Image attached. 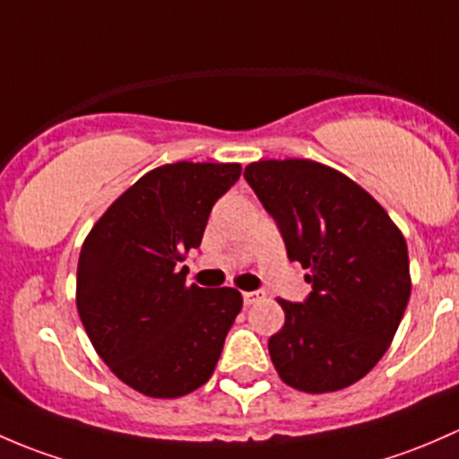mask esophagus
<instances>
[{
  "label": "esophagus",
  "mask_w": 459,
  "mask_h": 459,
  "mask_svg": "<svg viewBox=\"0 0 459 459\" xmlns=\"http://www.w3.org/2000/svg\"><path fill=\"white\" fill-rule=\"evenodd\" d=\"M263 299V291H243V302L245 305H254L256 300Z\"/></svg>",
  "instance_id": "34e87169"
}]
</instances>
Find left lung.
<instances>
[{
  "label": "left lung",
  "mask_w": 459,
  "mask_h": 459,
  "mask_svg": "<svg viewBox=\"0 0 459 459\" xmlns=\"http://www.w3.org/2000/svg\"><path fill=\"white\" fill-rule=\"evenodd\" d=\"M243 177L281 231L287 258L309 269V296L281 300L285 325L269 338L278 376L307 394L353 385L385 356L404 316V236L376 198L316 160H258Z\"/></svg>",
  "instance_id": "8db88e82"
}]
</instances>
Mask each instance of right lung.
I'll use <instances>...</instances> for the list:
<instances>
[{
	"label": "right lung",
	"instance_id": "1",
	"mask_svg": "<svg viewBox=\"0 0 459 459\" xmlns=\"http://www.w3.org/2000/svg\"><path fill=\"white\" fill-rule=\"evenodd\" d=\"M238 163L160 165L124 192L90 230L77 267L86 333L127 386L178 398L210 380L243 296L186 285V252L238 181Z\"/></svg>",
	"mask_w": 459,
	"mask_h": 459
}]
</instances>
